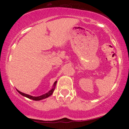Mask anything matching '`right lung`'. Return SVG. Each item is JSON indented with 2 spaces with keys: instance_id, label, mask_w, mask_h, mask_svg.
<instances>
[{
  "instance_id": "1",
  "label": "right lung",
  "mask_w": 129,
  "mask_h": 129,
  "mask_svg": "<svg viewBox=\"0 0 129 129\" xmlns=\"http://www.w3.org/2000/svg\"><path fill=\"white\" fill-rule=\"evenodd\" d=\"M56 83H57V81H55L54 84H53V87L52 89L50 90V91H48V92L46 93L45 94H42V95H41V96H33L29 95V94H25V93H22V92H21V91H19V90H17V91H18V92L20 93V94H22V96H25V97L28 98L30 99V100H35V101H40V100H44V99L47 98L49 97L50 96H51V94H53V91H54V89H55V87H56Z\"/></svg>"
}]
</instances>
